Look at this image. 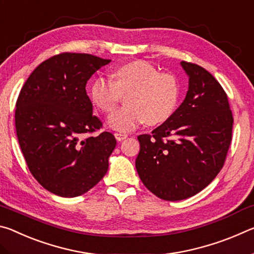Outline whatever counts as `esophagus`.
<instances>
[{"mask_svg": "<svg viewBox=\"0 0 254 254\" xmlns=\"http://www.w3.org/2000/svg\"><path fill=\"white\" fill-rule=\"evenodd\" d=\"M114 136H115V139H117L119 142H121V141H123L124 139H127V133H121V132H117V133H114Z\"/></svg>", "mask_w": 254, "mask_h": 254, "instance_id": "1", "label": "esophagus"}]
</instances>
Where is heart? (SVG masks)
Segmentation results:
<instances>
[{
	"label": "heart",
	"instance_id": "heart-1",
	"mask_svg": "<svg viewBox=\"0 0 254 254\" xmlns=\"http://www.w3.org/2000/svg\"><path fill=\"white\" fill-rule=\"evenodd\" d=\"M112 80L96 78L89 87L93 105L103 113L117 109L122 95L127 106L107 119V126L115 131L127 132L147 122L159 126L168 120L176 110L179 86L176 77L160 72L144 60H132L115 67Z\"/></svg>",
	"mask_w": 254,
	"mask_h": 254
}]
</instances>
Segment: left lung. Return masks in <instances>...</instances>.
<instances>
[{
	"instance_id": "obj_1",
	"label": "left lung",
	"mask_w": 254,
	"mask_h": 254,
	"mask_svg": "<svg viewBox=\"0 0 254 254\" xmlns=\"http://www.w3.org/2000/svg\"><path fill=\"white\" fill-rule=\"evenodd\" d=\"M188 91L175 113L137 136L135 168L152 194L165 200L186 199L208 186L224 165L232 140L233 115L227 96L212 74L180 62Z\"/></svg>"
}]
</instances>
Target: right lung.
Wrapping results in <instances>:
<instances>
[{
  "label": "right lung",
  "instance_id": "1",
  "mask_svg": "<svg viewBox=\"0 0 254 254\" xmlns=\"http://www.w3.org/2000/svg\"><path fill=\"white\" fill-rule=\"evenodd\" d=\"M88 54H60L41 63L25 81L16 101L15 128L29 170L55 195L76 197L104 177L117 145L93 115L86 84L110 64Z\"/></svg>",
  "mask_w": 254,
  "mask_h": 254
}]
</instances>
